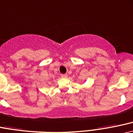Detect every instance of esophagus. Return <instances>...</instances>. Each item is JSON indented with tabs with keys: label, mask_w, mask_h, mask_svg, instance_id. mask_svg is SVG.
Returning a JSON list of instances; mask_svg holds the SVG:
<instances>
[{
	"label": "esophagus",
	"mask_w": 133,
	"mask_h": 133,
	"mask_svg": "<svg viewBox=\"0 0 133 133\" xmlns=\"http://www.w3.org/2000/svg\"><path fill=\"white\" fill-rule=\"evenodd\" d=\"M61 76H62V77L63 78H67V77H68L67 74H62Z\"/></svg>",
	"instance_id": "esophagus-1"
}]
</instances>
